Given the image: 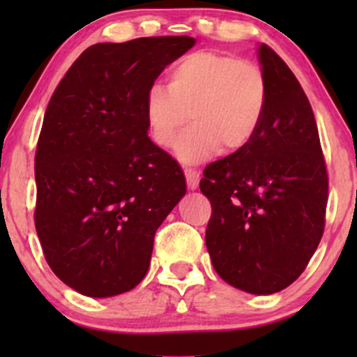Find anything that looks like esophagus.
Instances as JSON below:
<instances>
[{"label":"esophagus","instance_id":"1","mask_svg":"<svg viewBox=\"0 0 357 357\" xmlns=\"http://www.w3.org/2000/svg\"><path fill=\"white\" fill-rule=\"evenodd\" d=\"M183 171H185V178H186V183H188V188L195 190L200 181V171H197V169L193 167H185Z\"/></svg>","mask_w":357,"mask_h":357}]
</instances>
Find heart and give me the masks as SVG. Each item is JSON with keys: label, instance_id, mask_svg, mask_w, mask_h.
Masks as SVG:
<instances>
[{"label": "heart", "instance_id": "obj_1", "mask_svg": "<svg viewBox=\"0 0 357 357\" xmlns=\"http://www.w3.org/2000/svg\"><path fill=\"white\" fill-rule=\"evenodd\" d=\"M268 103L264 72L231 53L199 50L169 70L167 88L150 86L145 115L153 142L171 146L181 129L178 155L199 162L214 152L225 155L247 149L261 128Z\"/></svg>", "mask_w": 357, "mask_h": 357}]
</instances>
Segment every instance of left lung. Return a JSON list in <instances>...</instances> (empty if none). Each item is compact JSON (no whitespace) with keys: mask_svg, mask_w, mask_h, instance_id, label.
<instances>
[{"mask_svg":"<svg viewBox=\"0 0 357 357\" xmlns=\"http://www.w3.org/2000/svg\"><path fill=\"white\" fill-rule=\"evenodd\" d=\"M268 103L247 149L204 169L205 245L215 273L248 294L291 285L325 231L328 172L311 103L289 66L259 46Z\"/></svg>","mask_w":357,"mask_h":357,"instance_id":"1","label":"left lung"}]
</instances>
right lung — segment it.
<instances>
[{"label":"right lung","instance_id":"obj_1","mask_svg":"<svg viewBox=\"0 0 357 357\" xmlns=\"http://www.w3.org/2000/svg\"><path fill=\"white\" fill-rule=\"evenodd\" d=\"M193 46L188 36L98 43L50 100L34 158V222L52 271L79 294L135 289L157 228L186 193L178 162L149 138L145 95Z\"/></svg>","mask_w":357,"mask_h":357}]
</instances>
